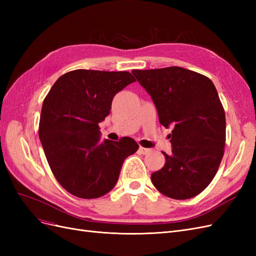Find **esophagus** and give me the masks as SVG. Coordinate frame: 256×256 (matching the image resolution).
Listing matches in <instances>:
<instances>
[{"label":"esophagus","mask_w":256,"mask_h":256,"mask_svg":"<svg viewBox=\"0 0 256 256\" xmlns=\"http://www.w3.org/2000/svg\"><path fill=\"white\" fill-rule=\"evenodd\" d=\"M138 152H140L143 154H146L147 152H150V148H145V147L140 146V147H138Z\"/></svg>","instance_id":"34e87169"}]
</instances>
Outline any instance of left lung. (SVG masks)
<instances>
[{"instance_id":"8db88e82","label":"left lung","mask_w":256,"mask_h":256,"mask_svg":"<svg viewBox=\"0 0 256 256\" xmlns=\"http://www.w3.org/2000/svg\"><path fill=\"white\" fill-rule=\"evenodd\" d=\"M150 95L159 122L171 126L172 154L152 174L162 194L175 200L198 196L218 171L226 145V114L212 80L182 67L132 70Z\"/></svg>"}]
</instances>
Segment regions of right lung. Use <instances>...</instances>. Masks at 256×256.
<instances>
[{"instance_id":"1","label":"right lung","mask_w":256,"mask_h":256,"mask_svg":"<svg viewBox=\"0 0 256 256\" xmlns=\"http://www.w3.org/2000/svg\"><path fill=\"white\" fill-rule=\"evenodd\" d=\"M132 82L128 72L76 69L60 76L46 96L38 134L53 175L74 196L96 198L111 191L124 161L138 150L128 136L102 142L99 128L114 96Z\"/></svg>"}]
</instances>
